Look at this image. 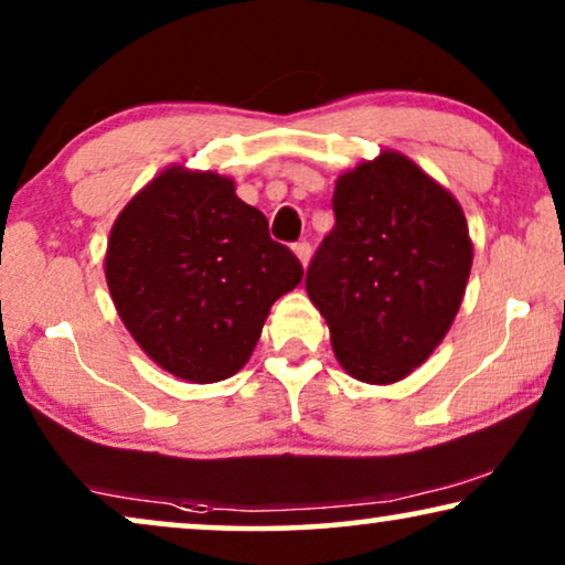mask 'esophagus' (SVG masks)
I'll return each mask as SVG.
<instances>
[{"label": "esophagus", "mask_w": 565, "mask_h": 565, "mask_svg": "<svg viewBox=\"0 0 565 565\" xmlns=\"http://www.w3.org/2000/svg\"><path fill=\"white\" fill-rule=\"evenodd\" d=\"M292 252H296V257L300 259V265H308V259H311V244L308 242H298V244H292Z\"/></svg>", "instance_id": "obj_1"}]
</instances>
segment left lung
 Returning <instances> with one entry per match:
<instances>
[{
  "label": "left lung",
  "instance_id": "obj_1",
  "mask_svg": "<svg viewBox=\"0 0 565 565\" xmlns=\"http://www.w3.org/2000/svg\"><path fill=\"white\" fill-rule=\"evenodd\" d=\"M337 223L313 254L306 290L347 373L388 385L419 367L466 296L473 244L462 207L398 151L339 174Z\"/></svg>",
  "mask_w": 565,
  "mask_h": 565
}]
</instances>
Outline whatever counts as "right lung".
Returning a JSON list of instances; mask_svg holds the SVG:
<instances>
[{
	"instance_id": "add662e5",
	"label": "right lung",
	"mask_w": 565,
	"mask_h": 565,
	"mask_svg": "<svg viewBox=\"0 0 565 565\" xmlns=\"http://www.w3.org/2000/svg\"><path fill=\"white\" fill-rule=\"evenodd\" d=\"M113 303L138 347L190 383L236 375L269 308L303 277L234 180L169 167L113 223L105 254Z\"/></svg>"
}]
</instances>
